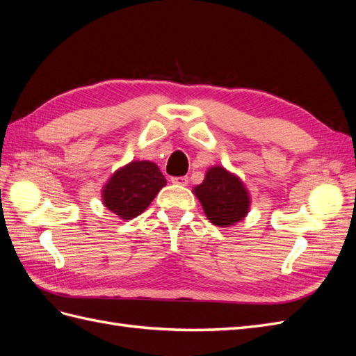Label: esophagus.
<instances>
[{
    "label": "esophagus",
    "mask_w": 356,
    "mask_h": 356,
    "mask_svg": "<svg viewBox=\"0 0 356 356\" xmlns=\"http://www.w3.org/2000/svg\"><path fill=\"white\" fill-rule=\"evenodd\" d=\"M170 181L178 186H187L188 184V177H172Z\"/></svg>",
    "instance_id": "esophagus-1"
}]
</instances>
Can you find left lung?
I'll use <instances>...</instances> for the list:
<instances>
[{"instance_id":"left-lung-1","label":"left lung","mask_w":356,"mask_h":356,"mask_svg":"<svg viewBox=\"0 0 356 356\" xmlns=\"http://www.w3.org/2000/svg\"><path fill=\"white\" fill-rule=\"evenodd\" d=\"M208 220L218 227H230L250 212L251 197L238 175L222 166L208 169L202 184L193 188Z\"/></svg>"}]
</instances>
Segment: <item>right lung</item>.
I'll return each mask as SVG.
<instances>
[{
  "instance_id": "obj_1",
  "label": "right lung",
  "mask_w": 356,
  "mask_h": 356,
  "mask_svg": "<svg viewBox=\"0 0 356 356\" xmlns=\"http://www.w3.org/2000/svg\"><path fill=\"white\" fill-rule=\"evenodd\" d=\"M166 186L159 166L148 160H134L117 169L102 187V203L122 220L143 213Z\"/></svg>"
}]
</instances>
